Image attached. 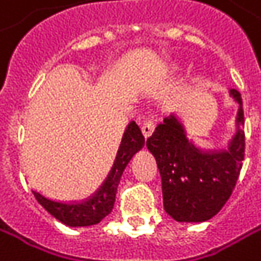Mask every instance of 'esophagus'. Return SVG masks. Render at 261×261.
Returning <instances> with one entry per match:
<instances>
[{
    "label": "esophagus",
    "instance_id": "obj_1",
    "mask_svg": "<svg viewBox=\"0 0 261 261\" xmlns=\"http://www.w3.org/2000/svg\"><path fill=\"white\" fill-rule=\"evenodd\" d=\"M154 127H156V124L154 121H151V120H148L143 124V127H141V131H143V136H144V139L147 140L151 134H153V131H154Z\"/></svg>",
    "mask_w": 261,
    "mask_h": 261
}]
</instances>
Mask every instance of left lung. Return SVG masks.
Returning <instances> with one entry per match:
<instances>
[{"label": "left lung", "mask_w": 261, "mask_h": 261, "mask_svg": "<svg viewBox=\"0 0 261 261\" xmlns=\"http://www.w3.org/2000/svg\"><path fill=\"white\" fill-rule=\"evenodd\" d=\"M229 96L238 105L236 136L228 148L205 150L188 139L186 130L175 114L160 122L147 140L162 177L165 211L177 222H203L228 201L237 184L244 160V113L237 89Z\"/></svg>", "instance_id": "1"}]
</instances>
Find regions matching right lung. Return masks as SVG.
I'll use <instances>...</instances> for the list:
<instances>
[{"label":"right lung","instance_id":"1","mask_svg":"<svg viewBox=\"0 0 261 261\" xmlns=\"http://www.w3.org/2000/svg\"><path fill=\"white\" fill-rule=\"evenodd\" d=\"M144 146V137L141 134L139 125L134 121L128 124L122 136L121 144L118 148L114 165L99 189L84 202H56L43 196L39 192L33 191L37 202L53 215L56 220L68 227H89L95 225L113 211L115 202V193L120 184L122 172L127 167L133 156L140 151Z\"/></svg>","mask_w":261,"mask_h":261}]
</instances>
